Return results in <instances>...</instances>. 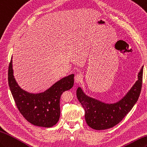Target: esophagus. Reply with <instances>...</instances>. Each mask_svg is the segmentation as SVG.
<instances>
[{"label": "esophagus", "mask_w": 147, "mask_h": 147, "mask_svg": "<svg viewBox=\"0 0 147 147\" xmlns=\"http://www.w3.org/2000/svg\"><path fill=\"white\" fill-rule=\"evenodd\" d=\"M82 79H83L82 75L77 74V75H76V76H75V77H74L75 82H76V84H79L82 80Z\"/></svg>", "instance_id": "1"}]
</instances>
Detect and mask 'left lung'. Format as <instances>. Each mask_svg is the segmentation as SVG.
<instances>
[{"label": "left lung", "instance_id": "left-lung-1", "mask_svg": "<svg viewBox=\"0 0 147 147\" xmlns=\"http://www.w3.org/2000/svg\"><path fill=\"white\" fill-rule=\"evenodd\" d=\"M143 68L138 74V80L125 96L116 102L108 104L87 96L78 87L77 97L85 110L88 126L96 130L107 129L116 126L131 110L137 102L142 89Z\"/></svg>", "mask_w": 147, "mask_h": 147}]
</instances>
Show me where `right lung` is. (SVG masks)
Instances as JSON below:
<instances>
[{"label":"right lung","instance_id":"1","mask_svg":"<svg viewBox=\"0 0 147 147\" xmlns=\"http://www.w3.org/2000/svg\"><path fill=\"white\" fill-rule=\"evenodd\" d=\"M74 74L61 78L46 90L31 93L22 89L14 78L12 57L8 70L10 90L19 112L34 126L50 128L56 125L60 116V100L64 91L74 86Z\"/></svg>","mask_w":147,"mask_h":147}]
</instances>
